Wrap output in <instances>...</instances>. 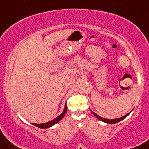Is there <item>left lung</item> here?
Returning a JSON list of instances; mask_svg holds the SVG:
<instances>
[{
    "label": "left lung",
    "instance_id": "left-lung-1",
    "mask_svg": "<svg viewBox=\"0 0 149 149\" xmlns=\"http://www.w3.org/2000/svg\"><path fill=\"white\" fill-rule=\"evenodd\" d=\"M91 111L92 113H93V115H94L96 117V118H98V119H99L100 120H101V121L105 122V123H110V124H113V123H118V122L120 121V120H122L123 119H124L125 118H126V117H127L129 115L130 113L131 112V111L130 113H128V114H126V116H123L120 117V118H115V119H107V118H102V117H101V116H100L97 115L96 113H95L94 112L92 111L91 110Z\"/></svg>",
    "mask_w": 149,
    "mask_h": 149
}]
</instances>
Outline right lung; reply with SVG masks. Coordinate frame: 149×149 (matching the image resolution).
Returning a JSON list of instances; mask_svg holds the SVG:
<instances>
[{"instance_id":"obj_1","label":"right lung","mask_w":149,"mask_h":149,"mask_svg":"<svg viewBox=\"0 0 149 149\" xmlns=\"http://www.w3.org/2000/svg\"><path fill=\"white\" fill-rule=\"evenodd\" d=\"M66 111H67V105H66V103H65V108H64V110H63V111L62 112V113H61L60 115L56 117V118H54V120H51V121L46 122V123H40V124H37V123H32V124L34 125V126H37V127L40 128H50V127H51L52 126H54V124L57 123L59 121V120H61L62 118H63L64 116H65V113H66Z\"/></svg>"}]
</instances>
